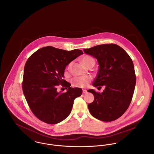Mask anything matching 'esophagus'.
<instances>
[{
  "instance_id": "obj_1",
  "label": "esophagus",
  "mask_w": 154,
  "mask_h": 154,
  "mask_svg": "<svg viewBox=\"0 0 154 154\" xmlns=\"http://www.w3.org/2000/svg\"><path fill=\"white\" fill-rule=\"evenodd\" d=\"M82 92H83V94H87V91L85 90V89H83Z\"/></svg>"
}]
</instances>
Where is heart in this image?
I'll list each match as a JSON object with an SVG mask.
<instances>
[{"label":"heart","instance_id":"b5f03b06","mask_svg":"<svg viewBox=\"0 0 154 154\" xmlns=\"http://www.w3.org/2000/svg\"><path fill=\"white\" fill-rule=\"evenodd\" d=\"M82 62L83 64L85 66L88 67L92 64L95 65V60L94 59L88 55L84 56L82 58ZM70 64L68 65L69 67ZM92 78L89 76H77L75 77L72 79V86L76 88H85L87 87L89 83V82L91 81Z\"/></svg>","mask_w":154,"mask_h":154}]
</instances>
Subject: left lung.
Listing matches in <instances>:
<instances>
[{"label":"left lung","mask_w":154,"mask_h":154,"mask_svg":"<svg viewBox=\"0 0 154 154\" xmlns=\"http://www.w3.org/2000/svg\"><path fill=\"white\" fill-rule=\"evenodd\" d=\"M97 59L99 69L92 85H104L102 93L89 89L94 100L88 105L91 115L103 122H112L128 109L136 85L132 59L121 47L115 44H101L84 49Z\"/></svg>","instance_id":"obj_1"}]
</instances>
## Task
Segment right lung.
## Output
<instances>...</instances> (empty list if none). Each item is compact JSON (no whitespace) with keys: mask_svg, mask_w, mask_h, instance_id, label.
I'll return each mask as SVG.
<instances>
[{"mask_svg":"<svg viewBox=\"0 0 154 154\" xmlns=\"http://www.w3.org/2000/svg\"><path fill=\"white\" fill-rule=\"evenodd\" d=\"M83 54L81 50L66 51L51 46L43 47L28 59L24 67L22 87L32 113L47 124H56L70 114L74 100L81 96V88H71L63 79L66 66ZM61 85L66 93L57 91Z\"/></svg>","mask_w":154,"mask_h":154,"instance_id":"add662e5","label":"right lung"}]
</instances>
